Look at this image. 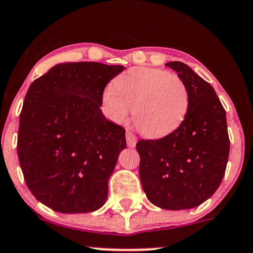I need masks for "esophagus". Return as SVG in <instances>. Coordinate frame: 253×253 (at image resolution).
<instances>
[{"label": "esophagus", "mask_w": 253, "mask_h": 253, "mask_svg": "<svg viewBox=\"0 0 253 253\" xmlns=\"http://www.w3.org/2000/svg\"><path fill=\"white\" fill-rule=\"evenodd\" d=\"M126 141H127V146L129 147V148H134L136 145V136L134 135L132 132H129V130H127L126 132Z\"/></svg>", "instance_id": "esophagus-1"}]
</instances>
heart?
<instances>
[{"instance_id":"b5f03b06","label":"heart","mask_w":253,"mask_h":253,"mask_svg":"<svg viewBox=\"0 0 253 253\" xmlns=\"http://www.w3.org/2000/svg\"><path fill=\"white\" fill-rule=\"evenodd\" d=\"M111 120L133 123L145 136L162 137L176 130L189 108V91L181 77L159 69L134 68L114 79L103 93Z\"/></svg>"}]
</instances>
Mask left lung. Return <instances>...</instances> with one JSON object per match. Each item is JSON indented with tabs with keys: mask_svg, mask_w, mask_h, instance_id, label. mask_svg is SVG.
<instances>
[{
	"mask_svg": "<svg viewBox=\"0 0 253 253\" xmlns=\"http://www.w3.org/2000/svg\"><path fill=\"white\" fill-rule=\"evenodd\" d=\"M189 91V108L176 130L140 140L139 174L146 196L166 210L198 207L215 194L230 152L225 110L215 89L187 64L169 62Z\"/></svg>",
	"mask_w": 253,
	"mask_h": 253,
	"instance_id": "1",
	"label": "left lung"
}]
</instances>
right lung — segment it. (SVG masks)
I'll use <instances>...</instances> for the list:
<instances>
[{"label": "right lung", "mask_w": 253, "mask_h": 253, "mask_svg": "<svg viewBox=\"0 0 253 253\" xmlns=\"http://www.w3.org/2000/svg\"><path fill=\"white\" fill-rule=\"evenodd\" d=\"M124 70L97 62L59 63L29 87L17 154L29 190L50 209L86 213L106 202L126 137L100 107L105 86Z\"/></svg>", "instance_id": "obj_1"}]
</instances>
